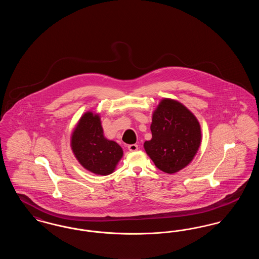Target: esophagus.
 I'll list each match as a JSON object with an SVG mask.
<instances>
[{
	"label": "esophagus",
	"mask_w": 259,
	"mask_h": 259,
	"mask_svg": "<svg viewBox=\"0 0 259 259\" xmlns=\"http://www.w3.org/2000/svg\"><path fill=\"white\" fill-rule=\"evenodd\" d=\"M127 148H128V149H129L130 151H136V150H138V146H137L136 144H133V145H129Z\"/></svg>",
	"instance_id": "esophagus-1"
}]
</instances>
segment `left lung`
Listing matches in <instances>:
<instances>
[{
  "instance_id": "8db88e82",
  "label": "left lung",
  "mask_w": 259,
  "mask_h": 259,
  "mask_svg": "<svg viewBox=\"0 0 259 259\" xmlns=\"http://www.w3.org/2000/svg\"><path fill=\"white\" fill-rule=\"evenodd\" d=\"M152 138L145 149L163 172H179L193 159L201 143L197 118L175 100L164 99L152 115Z\"/></svg>"
}]
</instances>
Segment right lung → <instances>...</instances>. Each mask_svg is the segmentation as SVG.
I'll use <instances>...</instances> for the list:
<instances>
[{"label": "right lung", "instance_id": "1", "mask_svg": "<svg viewBox=\"0 0 259 259\" xmlns=\"http://www.w3.org/2000/svg\"><path fill=\"white\" fill-rule=\"evenodd\" d=\"M71 147L78 162L90 172L107 176L113 172L123 150L113 141L104 137L98 114L88 111L76 125Z\"/></svg>", "mask_w": 259, "mask_h": 259}]
</instances>
